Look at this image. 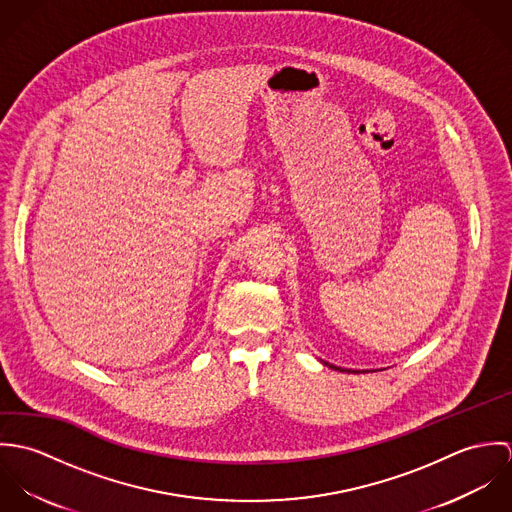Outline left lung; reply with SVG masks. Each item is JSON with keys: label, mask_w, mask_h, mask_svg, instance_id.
Returning a JSON list of instances; mask_svg holds the SVG:
<instances>
[{"label": "left lung", "mask_w": 512, "mask_h": 512, "mask_svg": "<svg viewBox=\"0 0 512 512\" xmlns=\"http://www.w3.org/2000/svg\"><path fill=\"white\" fill-rule=\"evenodd\" d=\"M323 365H327L329 368H333V370H339V372H365V370H353V368H341V366L329 365V363H325V361H323Z\"/></svg>", "instance_id": "1"}]
</instances>
